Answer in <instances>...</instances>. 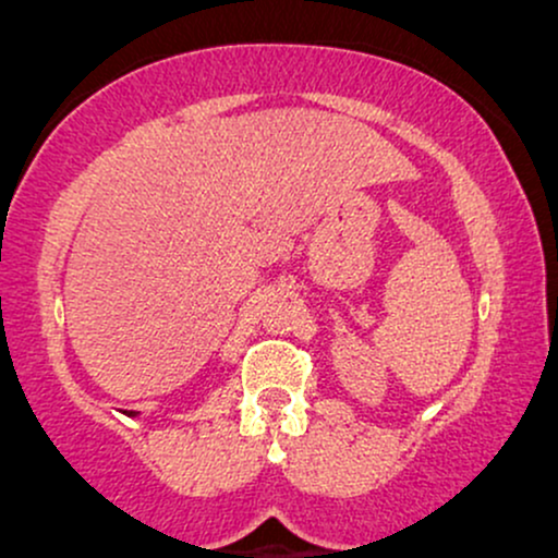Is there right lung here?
I'll return each mask as SVG.
<instances>
[{"label":"right lung","mask_w":558,"mask_h":558,"mask_svg":"<svg viewBox=\"0 0 558 558\" xmlns=\"http://www.w3.org/2000/svg\"><path fill=\"white\" fill-rule=\"evenodd\" d=\"M131 414H136V412H131Z\"/></svg>","instance_id":"1"}]
</instances>
